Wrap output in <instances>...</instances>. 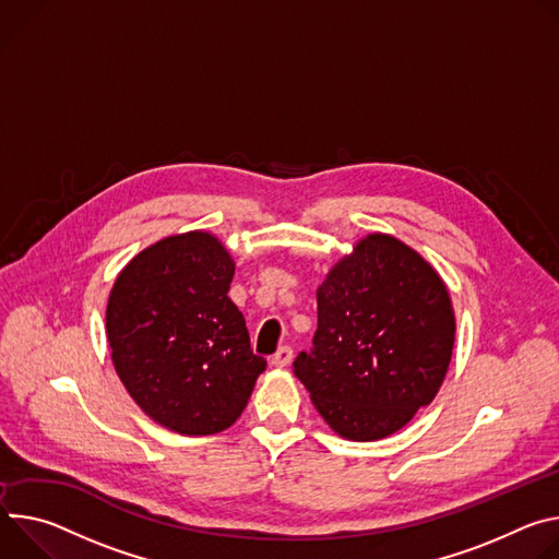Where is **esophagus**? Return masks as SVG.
Segmentation results:
<instances>
[{
  "instance_id": "34e87169",
  "label": "esophagus",
  "mask_w": 559,
  "mask_h": 559,
  "mask_svg": "<svg viewBox=\"0 0 559 559\" xmlns=\"http://www.w3.org/2000/svg\"><path fill=\"white\" fill-rule=\"evenodd\" d=\"M290 359H293V348H290V346H280L277 353L271 357V364L284 368V366L290 364Z\"/></svg>"
}]
</instances>
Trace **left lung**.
<instances>
[{
  "label": "left lung",
  "instance_id": "left-lung-1",
  "mask_svg": "<svg viewBox=\"0 0 559 559\" xmlns=\"http://www.w3.org/2000/svg\"><path fill=\"white\" fill-rule=\"evenodd\" d=\"M455 342L442 277L391 235H368L318 288V331L293 373L346 440H382L440 391Z\"/></svg>",
  "mask_w": 559,
  "mask_h": 559
}]
</instances>
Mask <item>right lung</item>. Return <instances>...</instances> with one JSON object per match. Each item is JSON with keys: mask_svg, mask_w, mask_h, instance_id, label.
Masks as SVG:
<instances>
[{"mask_svg": "<svg viewBox=\"0 0 559 559\" xmlns=\"http://www.w3.org/2000/svg\"><path fill=\"white\" fill-rule=\"evenodd\" d=\"M235 264L217 237H166L119 273L106 331L119 380L140 408L181 436L235 424L264 373L228 297Z\"/></svg>", "mask_w": 559, "mask_h": 559, "instance_id": "obj_1", "label": "right lung"}]
</instances>
